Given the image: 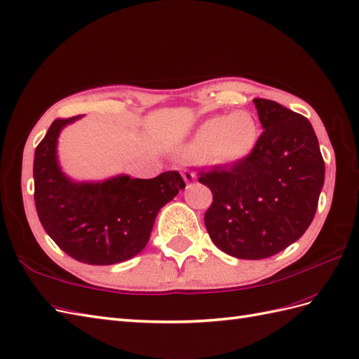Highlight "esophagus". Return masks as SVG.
I'll list each match as a JSON object with an SVG mask.
<instances>
[{
    "label": "esophagus",
    "mask_w": 359,
    "mask_h": 359,
    "mask_svg": "<svg viewBox=\"0 0 359 359\" xmlns=\"http://www.w3.org/2000/svg\"><path fill=\"white\" fill-rule=\"evenodd\" d=\"M181 173H182V178H184V181H186L187 184L193 182V181H195V178H196L195 172L190 170L189 168H181Z\"/></svg>",
    "instance_id": "1"
}]
</instances>
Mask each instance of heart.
<instances>
[{
    "label": "heart",
    "instance_id": "b5f03b06",
    "mask_svg": "<svg viewBox=\"0 0 359 359\" xmlns=\"http://www.w3.org/2000/svg\"><path fill=\"white\" fill-rule=\"evenodd\" d=\"M259 127L249 111L216 116L203 122L190 142L195 157H211L222 164H236L249 158L258 147Z\"/></svg>",
    "mask_w": 359,
    "mask_h": 359
}]
</instances>
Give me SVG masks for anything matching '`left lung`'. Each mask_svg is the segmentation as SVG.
Listing matches in <instances>:
<instances>
[{
  "label": "left lung",
  "instance_id": "8db88e82",
  "mask_svg": "<svg viewBox=\"0 0 359 359\" xmlns=\"http://www.w3.org/2000/svg\"><path fill=\"white\" fill-rule=\"evenodd\" d=\"M264 131L245 161L199 172L212 193L205 211L210 238L241 259L269 258L288 248L311 225L325 182L317 135L302 114L257 98Z\"/></svg>",
  "mask_w": 359,
  "mask_h": 359
}]
</instances>
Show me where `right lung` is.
<instances>
[{
  "mask_svg": "<svg viewBox=\"0 0 359 359\" xmlns=\"http://www.w3.org/2000/svg\"><path fill=\"white\" fill-rule=\"evenodd\" d=\"M81 116L55 119L34 152V203L46 234L76 261L118 264L135 257L149 241L154 222L186 187L177 170L151 180L114 177L102 182H75L57 161V137Z\"/></svg>",
  "mask_w": 359,
  "mask_h": 359,
  "instance_id": "add662e5",
  "label": "right lung"
}]
</instances>
